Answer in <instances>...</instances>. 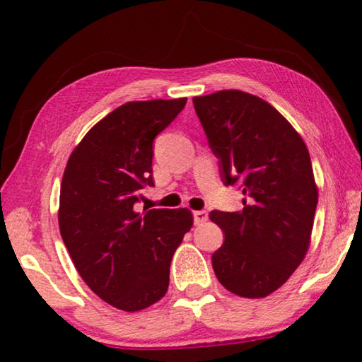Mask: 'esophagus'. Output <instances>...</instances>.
Returning a JSON list of instances; mask_svg holds the SVG:
<instances>
[{
	"label": "esophagus",
	"instance_id": "1",
	"mask_svg": "<svg viewBox=\"0 0 362 362\" xmlns=\"http://www.w3.org/2000/svg\"><path fill=\"white\" fill-rule=\"evenodd\" d=\"M193 217H194V223L196 225H201V223H204L206 220H207V212L206 211H196L193 214Z\"/></svg>",
	"mask_w": 362,
	"mask_h": 362
}]
</instances>
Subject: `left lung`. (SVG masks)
<instances>
[{"instance_id": "left-lung-1", "label": "left lung", "mask_w": 362, "mask_h": 362, "mask_svg": "<svg viewBox=\"0 0 362 362\" xmlns=\"http://www.w3.org/2000/svg\"><path fill=\"white\" fill-rule=\"evenodd\" d=\"M196 115L220 159L225 185L244 194L241 211H212L225 233L212 254L226 291L263 298L303 262L311 243L317 187L303 139L276 108L238 89L193 97Z\"/></svg>"}]
</instances>
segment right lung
Instances as JSON below:
<instances>
[{
  "instance_id": "add662e5",
  "label": "right lung",
  "mask_w": 362,
  "mask_h": 362,
  "mask_svg": "<svg viewBox=\"0 0 362 362\" xmlns=\"http://www.w3.org/2000/svg\"><path fill=\"white\" fill-rule=\"evenodd\" d=\"M187 97L127 102L90 127L66 163L59 228L89 289L122 311L164 297L175 249L193 226L180 209L137 212L140 189L153 187V140L175 119Z\"/></svg>"
}]
</instances>
